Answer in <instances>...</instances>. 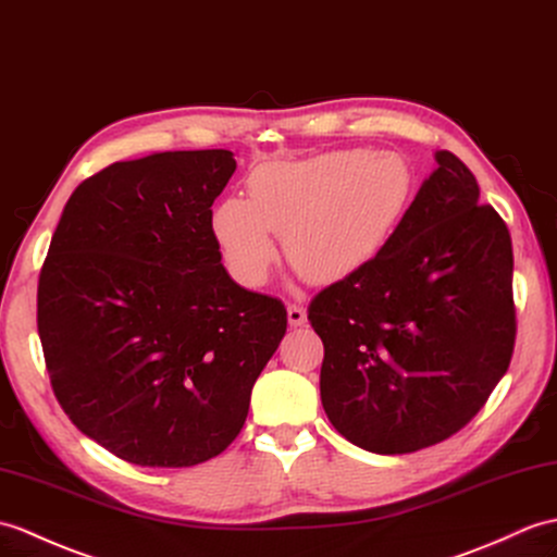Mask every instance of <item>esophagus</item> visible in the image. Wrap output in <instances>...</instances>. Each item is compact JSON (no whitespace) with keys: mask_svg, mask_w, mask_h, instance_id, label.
I'll return each instance as SVG.
<instances>
[{"mask_svg":"<svg viewBox=\"0 0 557 557\" xmlns=\"http://www.w3.org/2000/svg\"><path fill=\"white\" fill-rule=\"evenodd\" d=\"M287 318H289V325H292V327H301L304 322H306V310H304V306L289 304V306H287Z\"/></svg>","mask_w":557,"mask_h":557,"instance_id":"1","label":"esophagus"}]
</instances>
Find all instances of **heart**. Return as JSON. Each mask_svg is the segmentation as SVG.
Returning <instances> with one entry per match:
<instances>
[{
  "label": "heart",
  "instance_id": "b5f03b06",
  "mask_svg": "<svg viewBox=\"0 0 557 557\" xmlns=\"http://www.w3.org/2000/svg\"><path fill=\"white\" fill-rule=\"evenodd\" d=\"M416 171L398 151L334 149L301 161L258 165L247 201L227 197L211 213L223 261L258 287L277 258L275 237L308 282H339L368 268L404 223Z\"/></svg>",
  "mask_w": 557,
  "mask_h": 557
}]
</instances>
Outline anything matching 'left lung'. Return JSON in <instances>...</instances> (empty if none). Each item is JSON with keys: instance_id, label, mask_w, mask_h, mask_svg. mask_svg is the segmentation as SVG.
<instances>
[{"instance_id": "8db88e82", "label": "left lung", "mask_w": 557, "mask_h": 557, "mask_svg": "<svg viewBox=\"0 0 557 557\" xmlns=\"http://www.w3.org/2000/svg\"><path fill=\"white\" fill-rule=\"evenodd\" d=\"M386 249L308 306L330 422L372 454L444 442L482 410L515 348L512 242L456 153L436 151Z\"/></svg>"}]
</instances>
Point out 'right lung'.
<instances>
[{"mask_svg":"<svg viewBox=\"0 0 557 557\" xmlns=\"http://www.w3.org/2000/svg\"><path fill=\"white\" fill-rule=\"evenodd\" d=\"M227 149L119 161L75 187L37 284L51 389L85 436L141 468L235 442L287 308L227 275L211 206Z\"/></svg>","mask_w":557,"mask_h":557,"instance_id":"obj_1","label":"right lung"}]
</instances>
